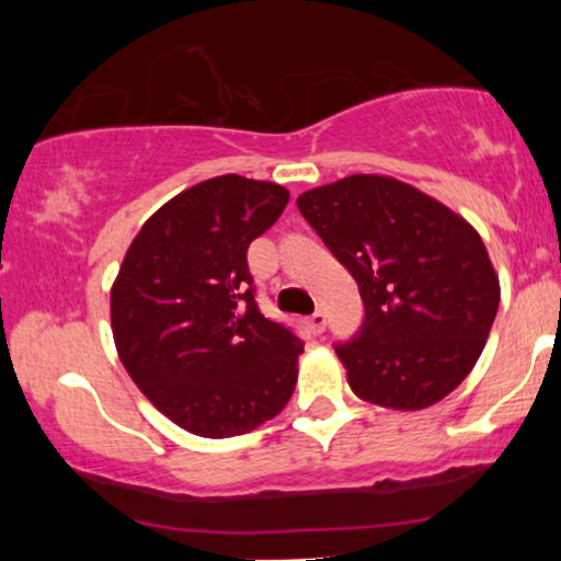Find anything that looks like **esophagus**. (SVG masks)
Listing matches in <instances>:
<instances>
[{
    "instance_id": "obj_1",
    "label": "esophagus",
    "mask_w": 561,
    "mask_h": 561,
    "mask_svg": "<svg viewBox=\"0 0 561 561\" xmlns=\"http://www.w3.org/2000/svg\"><path fill=\"white\" fill-rule=\"evenodd\" d=\"M306 327H309L313 334H321V332H324V327H327V313L324 311L311 313V317L306 319Z\"/></svg>"
}]
</instances>
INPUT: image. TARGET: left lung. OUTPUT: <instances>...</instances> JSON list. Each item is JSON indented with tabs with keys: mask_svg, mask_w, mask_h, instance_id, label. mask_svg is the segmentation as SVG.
Instances as JSON below:
<instances>
[{
	"mask_svg": "<svg viewBox=\"0 0 561 561\" xmlns=\"http://www.w3.org/2000/svg\"><path fill=\"white\" fill-rule=\"evenodd\" d=\"M296 204L363 296V329L336 347L352 393L390 411L447 398L485 350L501 301L478 229L378 173L304 191Z\"/></svg>",
	"mask_w": 561,
	"mask_h": 561,
	"instance_id": "8db88e82",
	"label": "left lung"
}]
</instances>
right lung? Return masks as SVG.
Wrapping results in <instances>:
<instances>
[{
	"label": "right lung",
	"mask_w": 561,
	"mask_h": 561,
	"mask_svg": "<svg viewBox=\"0 0 561 561\" xmlns=\"http://www.w3.org/2000/svg\"><path fill=\"white\" fill-rule=\"evenodd\" d=\"M288 198L237 173L196 183L145 221L112 283L122 365L191 434L252 432L294 396L304 344L260 313L248 271L250 242Z\"/></svg>",
	"instance_id": "1"
}]
</instances>
